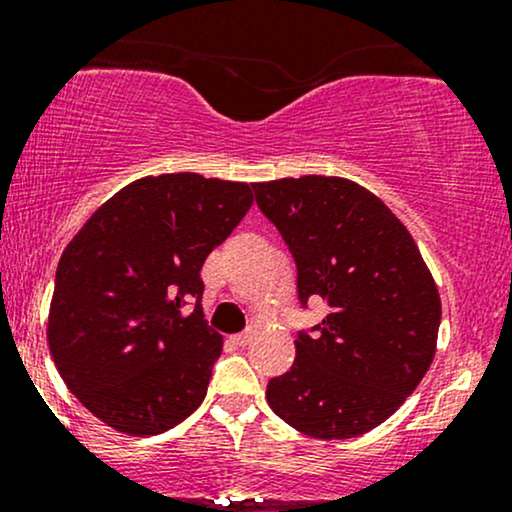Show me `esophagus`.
<instances>
[{"instance_id":"obj_1","label":"esophagus","mask_w":512,"mask_h":512,"mask_svg":"<svg viewBox=\"0 0 512 512\" xmlns=\"http://www.w3.org/2000/svg\"><path fill=\"white\" fill-rule=\"evenodd\" d=\"M250 339H252V334H250V332H240V334H233V337L228 339V342L236 344V346H248V344H250Z\"/></svg>"}]
</instances>
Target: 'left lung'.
<instances>
[{
    "mask_svg": "<svg viewBox=\"0 0 512 512\" xmlns=\"http://www.w3.org/2000/svg\"><path fill=\"white\" fill-rule=\"evenodd\" d=\"M252 190L289 245L298 301L330 305L313 335L298 332L289 373L269 380V407L305 436H361L395 414L431 366L436 281L404 223L356 182L303 175Z\"/></svg>",
    "mask_w": 512,
    "mask_h": 512,
    "instance_id": "8db88e82",
    "label": "left lung"
}]
</instances>
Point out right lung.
<instances>
[{
  "label": "right lung",
  "instance_id": "right-lung-1",
  "mask_svg": "<svg viewBox=\"0 0 512 512\" xmlns=\"http://www.w3.org/2000/svg\"><path fill=\"white\" fill-rule=\"evenodd\" d=\"M250 207L248 182L142 178L110 197L62 252L50 354L103 424L158 436L202 404L223 339L204 320L199 272Z\"/></svg>",
  "mask_w": 512,
  "mask_h": 512
}]
</instances>
